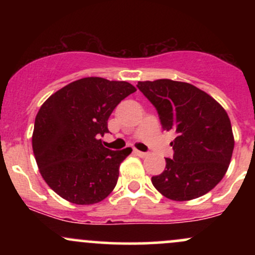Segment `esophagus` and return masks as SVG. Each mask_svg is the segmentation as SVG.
I'll use <instances>...</instances> for the list:
<instances>
[{"label": "esophagus", "mask_w": 255, "mask_h": 255, "mask_svg": "<svg viewBox=\"0 0 255 255\" xmlns=\"http://www.w3.org/2000/svg\"><path fill=\"white\" fill-rule=\"evenodd\" d=\"M134 152H135L137 156L141 157V158H144V157L147 156V153H146V152H141V151H139V150H134Z\"/></svg>", "instance_id": "obj_1"}]
</instances>
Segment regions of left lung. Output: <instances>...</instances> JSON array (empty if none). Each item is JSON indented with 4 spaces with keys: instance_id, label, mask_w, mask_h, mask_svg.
Here are the masks:
<instances>
[{
    "instance_id": "left-lung-1",
    "label": "left lung",
    "mask_w": 255,
    "mask_h": 255,
    "mask_svg": "<svg viewBox=\"0 0 255 255\" xmlns=\"http://www.w3.org/2000/svg\"><path fill=\"white\" fill-rule=\"evenodd\" d=\"M136 86L157 109L163 129L177 133L170 142L174 157L165 158V170L151 178L154 188L175 201L209 193L224 177L235 145L227 111L188 83L159 79Z\"/></svg>"
}]
</instances>
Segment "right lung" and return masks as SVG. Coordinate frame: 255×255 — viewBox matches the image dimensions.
I'll list each match as a JSON object with an SVG mask.
<instances>
[{
    "label": "right lung",
    "mask_w": 255,
    "mask_h": 255,
    "mask_svg": "<svg viewBox=\"0 0 255 255\" xmlns=\"http://www.w3.org/2000/svg\"><path fill=\"white\" fill-rule=\"evenodd\" d=\"M136 89L127 81L79 79L44 102L34 121L32 148L39 172L61 198L77 205L104 200L115 188L130 147L110 151L99 136L122 99Z\"/></svg>",
    "instance_id": "obj_1"
}]
</instances>
